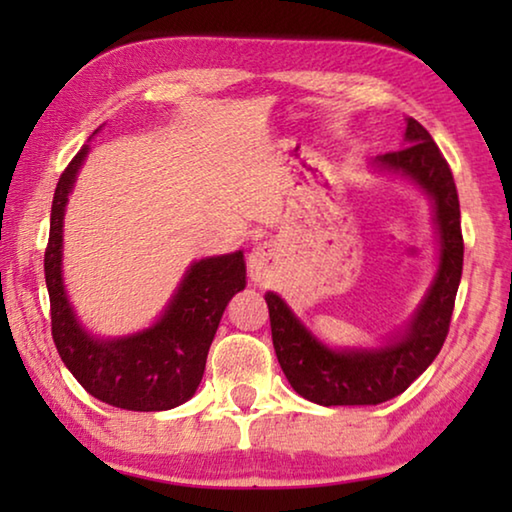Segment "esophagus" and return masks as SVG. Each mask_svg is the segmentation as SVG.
I'll return each instance as SVG.
<instances>
[{
  "label": "esophagus",
  "mask_w": 512,
  "mask_h": 512,
  "mask_svg": "<svg viewBox=\"0 0 512 512\" xmlns=\"http://www.w3.org/2000/svg\"><path fill=\"white\" fill-rule=\"evenodd\" d=\"M275 257V246L268 244V241H264V244H259L253 248V253H250L248 257V271L250 275L255 277V280H259L266 273L268 264H271V259Z\"/></svg>",
  "instance_id": "esophagus-1"
}]
</instances>
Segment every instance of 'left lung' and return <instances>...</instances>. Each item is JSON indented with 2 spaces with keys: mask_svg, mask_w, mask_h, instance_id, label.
Returning <instances> with one entry per match:
<instances>
[{
  "mask_svg": "<svg viewBox=\"0 0 512 512\" xmlns=\"http://www.w3.org/2000/svg\"><path fill=\"white\" fill-rule=\"evenodd\" d=\"M370 167L400 176L431 201L438 268L404 327L375 348H329L277 293L266 291L273 348L293 391L320 406H372L404 393L447 339L463 273L461 205L443 153L427 128L406 117L404 149L377 155Z\"/></svg>",
  "mask_w": 512,
  "mask_h": 512,
  "instance_id": "8db88e82",
  "label": "left lung"
}]
</instances>
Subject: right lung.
Wrapping results in <instances>:
<instances>
[{"label":"right lung","mask_w":512,"mask_h":512,"mask_svg":"<svg viewBox=\"0 0 512 512\" xmlns=\"http://www.w3.org/2000/svg\"><path fill=\"white\" fill-rule=\"evenodd\" d=\"M88 153L90 144H83L67 164L51 203L45 250L51 336L67 370L97 400L126 411L176 409L194 397L223 311L235 293L246 289L244 250L203 257L189 266L153 325L108 339L90 334L63 280L65 210Z\"/></svg>","instance_id":"add662e5"}]
</instances>
